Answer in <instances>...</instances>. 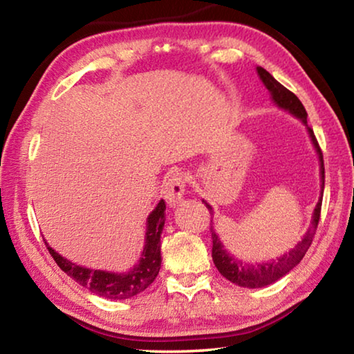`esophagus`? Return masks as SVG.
Masks as SVG:
<instances>
[{"instance_id": "1", "label": "esophagus", "mask_w": 354, "mask_h": 354, "mask_svg": "<svg viewBox=\"0 0 354 354\" xmlns=\"http://www.w3.org/2000/svg\"><path fill=\"white\" fill-rule=\"evenodd\" d=\"M184 190H185L184 173L178 170H171L169 173V176H167L162 187L164 198L167 203H169V206H176L178 201H181Z\"/></svg>"}]
</instances>
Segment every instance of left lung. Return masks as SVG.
<instances>
[{
  "label": "left lung",
  "instance_id": "8db88e82",
  "mask_svg": "<svg viewBox=\"0 0 354 354\" xmlns=\"http://www.w3.org/2000/svg\"><path fill=\"white\" fill-rule=\"evenodd\" d=\"M257 75L263 82V86L268 88V92L272 95V100L274 104H278L281 109L289 111L292 115L301 120V122L308 127V113L301 101L298 100L295 93H292L289 88H286L283 84H279L274 77L268 73L267 70L262 67H257ZM310 140H313L315 151L319 154L320 159V175H322V190L325 187V165H323V153L320 149L319 142H317L314 131L308 127ZM206 207L209 212H212V207L206 203ZM320 212H322V196L317 206L314 209L313 221H310V227L308 230L306 234L303 236L301 242L295 245V248H292L289 253L279 256L278 259L270 261V262H262V263H245L242 261L236 259L234 256L227 253L223 245H221L218 236L215 234V231L211 226V234H212V259L217 270L223 274V277L241 287H250V289H257V287H263L274 283L279 278H283L284 274L289 273L293 267L298 266L299 261L303 259L306 251L309 250L310 243H313V239L315 236L317 226H319L320 220Z\"/></svg>",
  "mask_w": 354,
  "mask_h": 354
}]
</instances>
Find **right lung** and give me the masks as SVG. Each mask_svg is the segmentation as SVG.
<instances>
[{"label": "right lung", "mask_w": 354, "mask_h": 354, "mask_svg": "<svg viewBox=\"0 0 354 354\" xmlns=\"http://www.w3.org/2000/svg\"><path fill=\"white\" fill-rule=\"evenodd\" d=\"M165 223V201L160 200L154 211L148 215L145 248L139 263L127 273H111L104 270H91V268L76 266L56 253L50 245H46L53 259L61 267V270L73 278L76 283L86 287L100 297L109 299H127L147 289L158 277L160 270V234Z\"/></svg>", "instance_id": "right-lung-1"}]
</instances>
